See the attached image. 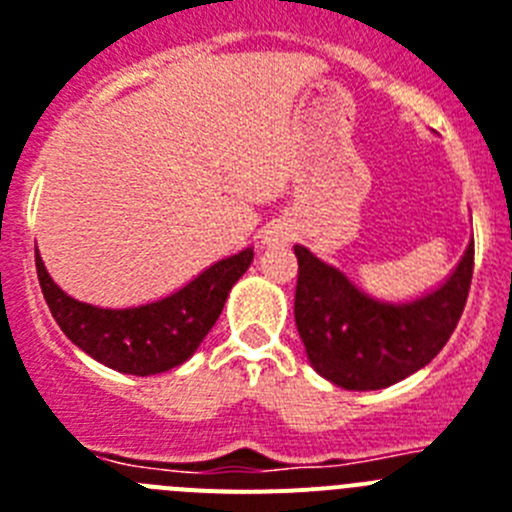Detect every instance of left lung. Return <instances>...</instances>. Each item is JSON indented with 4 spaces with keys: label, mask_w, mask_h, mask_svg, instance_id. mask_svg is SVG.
<instances>
[{
    "label": "left lung",
    "mask_w": 512,
    "mask_h": 512,
    "mask_svg": "<svg viewBox=\"0 0 512 512\" xmlns=\"http://www.w3.org/2000/svg\"><path fill=\"white\" fill-rule=\"evenodd\" d=\"M299 260L296 327L314 371L342 389L371 391L428 366L453 335L474 273V242L435 293L412 304L368 299L337 268L293 247Z\"/></svg>",
    "instance_id": "left-lung-1"
}]
</instances>
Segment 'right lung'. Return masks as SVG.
Returning a JSON list of instances; mask_svg holds the SVG:
<instances>
[{
    "label": "right lung",
    "mask_w": 512,
    "mask_h": 512,
    "mask_svg": "<svg viewBox=\"0 0 512 512\" xmlns=\"http://www.w3.org/2000/svg\"><path fill=\"white\" fill-rule=\"evenodd\" d=\"M252 257L255 252L247 247L203 270L167 299L133 309H102L71 299L53 283L38 250L35 270L53 319L74 345L115 371L151 376L180 366L198 350Z\"/></svg>",
    "instance_id": "add662e5"
}]
</instances>
